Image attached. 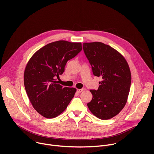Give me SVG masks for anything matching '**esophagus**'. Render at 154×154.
<instances>
[{"instance_id":"esophagus-1","label":"esophagus","mask_w":154,"mask_h":154,"mask_svg":"<svg viewBox=\"0 0 154 154\" xmlns=\"http://www.w3.org/2000/svg\"><path fill=\"white\" fill-rule=\"evenodd\" d=\"M83 91H84L83 88H80V89H77V92L78 93H80V92H83Z\"/></svg>"}]
</instances>
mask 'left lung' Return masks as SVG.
<instances>
[{"mask_svg":"<svg viewBox=\"0 0 154 154\" xmlns=\"http://www.w3.org/2000/svg\"><path fill=\"white\" fill-rule=\"evenodd\" d=\"M83 50L91 65L93 74L101 77L97 90H91L93 97L87 103L92 114L102 120L114 117L127 102L131 74L124 57L102 42L84 43Z\"/></svg>","mask_w":154,"mask_h":154,"instance_id":"obj_1","label":"left lung"}]
</instances>
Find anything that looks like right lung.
<instances>
[{
    "instance_id": "obj_1",
    "label": "right lung",
    "mask_w": 154,
    "mask_h": 154,
    "mask_svg": "<svg viewBox=\"0 0 154 154\" xmlns=\"http://www.w3.org/2000/svg\"><path fill=\"white\" fill-rule=\"evenodd\" d=\"M81 51V43L59 40L40 48L28 62L24 86L32 106L43 117H57L74 97L76 88H63L56 79L63 73L67 61Z\"/></svg>"
}]
</instances>
